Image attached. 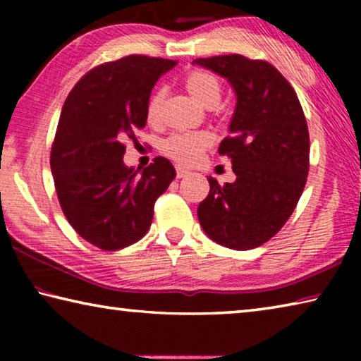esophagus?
I'll return each instance as SVG.
<instances>
[{
	"label": "esophagus",
	"instance_id": "34e87169",
	"mask_svg": "<svg viewBox=\"0 0 361 361\" xmlns=\"http://www.w3.org/2000/svg\"><path fill=\"white\" fill-rule=\"evenodd\" d=\"M189 173V170H186V169H183V167H176V176H178V178H185V176H188Z\"/></svg>",
	"mask_w": 361,
	"mask_h": 361
}]
</instances>
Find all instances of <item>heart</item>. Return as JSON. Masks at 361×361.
<instances>
[{
  "instance_id": "1",
  "label": "heart",
  "mask_w": 361,
  "mask_h": 361,
  "mask_svg": "<svg viewBox=\"0 0 361 361\" xmlns=\"http://www.w3.org/2000/svg\"><path fill=\"white\" fill-rule=\"evenodd\" d=\"M188 92L191 94L200 105L213 106L216 105L221 97V85L218 78L205 70H194L189 73L185 79ZM161 108V92H154L146 105V118L149 122H154L159 116ZM213 137L207 130H188V132H173L162 143V152L167 157L173 159L181 166H191L197 162L202 152L210 148Z\"/></svg>"
}]
</instances>
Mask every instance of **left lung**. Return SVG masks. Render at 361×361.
Returning a JSON list of instances; mask_svg holds the SVG:
<instances>
[{"instance_id": "8db88e82", "label": "left lung", "mask_w": 361, "mask_h": 361, "mask_svg": "<svg viewBox=\"0 0 361 361\" xmlns=\"http://www.w3.org/2000/svg\"><path fill=\"white\" fill-rule=\"evenodd\" d=\"M221 75L237 95L229 135L218 152L231 157L234 183L218 185L197 216L212 240L232 250H252L272 239L288 221L309 173V130L291 84L266 60L240 54L195 59Z\"/></svg>"}]
</instances>
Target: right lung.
<instances>
[{
    "instance_id": "obj_1",
    "label": "right lung",
    "mask_w": 361,
    "mask_h": 361,
    "mask_svg": "<svg viewBox=\"0 0 361 361\" xmlns=\"http://www.w3.org/2000/svg\"><path fill=\"white\" fill-rule=\"evenodd\" d=\"M175 65L138 54L102 63L63 103L51 151L57 197L73 229L105 252L142 239L157 197L176 176L166 157H154L142 173L122 161L124 140L146 126L152 87Z\"/></svg>"
}]
</instances>
